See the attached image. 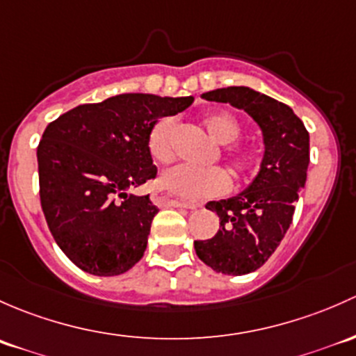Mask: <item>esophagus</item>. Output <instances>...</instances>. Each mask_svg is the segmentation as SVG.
Segmentation results:
<instances>
[{"instance_id":"obj_1","label":"esophagus","mask_w":356,"mask_h":356,"mask_svg":"<svg viewBox=\"0 0 356 356\" xmlns=\"http://www.w3.org/2000/svg\"><path fill=\"white\" fill-rule=\"evenodd\" d=\"M156 202L161 205H170V207H185V209H197L200 207L197 202H186V200H178L168 195H156Z\"/></svg>"}]
</instances>
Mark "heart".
Here are the masks:
<instances>
[{
  "mask_svg": "<svg viewBox=\"0 0 356 356\" xmlns=\"http://www.w3.org/2000/svg\"><path fill=\"white\" fill-rule=\"evenodd\" d=\"M202 124L216 142L225 144V157L238 181L248 179L257 173L262 163L260 154L254 145L234 142L240 137L241 124L233 115L225 111L209 113L202 118ZM175 137H177V122L171 116L159 118L152 124L147 137V151L156 163L168 164L175 159ZM159 185L183 199L200 200L228 192L232 179L219 166L199 170V168L179 164L164 171Z\"/></svg>",
  "mask_w": 356,
  "mask_h": 356,
  "instance_id": "1",
  "label": "heart"
}]
</instances>
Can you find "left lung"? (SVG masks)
<instances>
[{
	"mask_svg": "<svg viewBox=\"0 0 356 356\" xmlns=\"http://www.w3.org/2000/svg\"><path fill=\"white\" fill-rule=\"evenodd\" d=\"M202 97L243 109L264 134L266 154L257 178L238 197L205 205L219 216V229L209 240L193 241L199 259L211 269L241 276L267 262L291 225L307 181L309 131L289 106L248 87L216 89Z\"/></svg>",
	"mask_w": 356,
	"mask_h": 356,
	"instance_id": "8db88e82",
	"label": "left lung"
}]
</instances>
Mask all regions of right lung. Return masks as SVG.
<instances>
[{"label":"right lung","mask_w":356,"mask_h":356,"mask_svg":"<svg viewBox=\"0 0 356 356\" xmlns=\"http://www.w3.org/2000/svg\"><path fill=\"white\" fill-rule=\"evenodd\" d=\"M192 102V96L120 94L47 124L38 145L41 207L54 241L76 267L118 276L142 259L159 209L149 195L127 190L157 175L147 151L152 124Z\"/></svg>","instance_id":"right-lung-1"}]
</instances>
